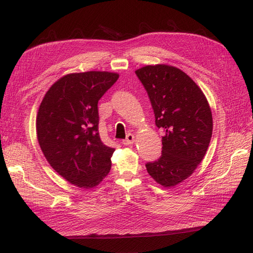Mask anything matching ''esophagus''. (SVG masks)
<instances>
[{
	"label": "esophagus",
	"mask_w": 253,
	"mask_h": 253,
	"mask_svg": "<svg viewBox=\"0 0 253 253\" xmlns=\"http://www.w3.org/2000/svg\"><path fill=\"white\" fill-rule=\"evenodd\" d=\"M134 142V135L132 133H128L126 135V139L122 141V143L124 145H130Z\"/></svg>",
	"instance_id": "34e87169"
}]
</instances>
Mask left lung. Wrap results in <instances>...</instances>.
<instances>
[{
  "mask_svg": "<svg viewBox=\"0 0 253 253\" xmlns=\"http://www.w3.org/2000/svg\"><path fill=\"white\" fill-rule=\"evenodd\" d=\"M150 97L155 123L163 128V154L145 165L155 182L174 187L197 169L212 133L211 110L204 93L191 78L167 64L135 70Z\"/></svg>",
  "mask_w": 253,
  "mask_h": 253,
  "instance_id": "1",
  "label": "left lung"
}]
</instances>
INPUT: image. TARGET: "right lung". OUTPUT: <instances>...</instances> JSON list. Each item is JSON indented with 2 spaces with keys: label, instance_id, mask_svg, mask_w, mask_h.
Instances as JSON below:
<instances>
[{
  "label": "right lung",
  "instance_id": "add662e5",
  "mask_svg": "<svg viewBox=\"0 0 253 253\" xmlns=\"http://www.w3.org/2000/svg\"><path fill=\"white\" fill-rule=\"evenodd\" d=\"M109 71L65 75L44 94L36 116L41 150L52 169L79 188L99 185L114 148L100 139L98 100L119 79Z\"/></svg>",
  "mask_w": 253,
  "mask_h": 253
}]
</instances>
